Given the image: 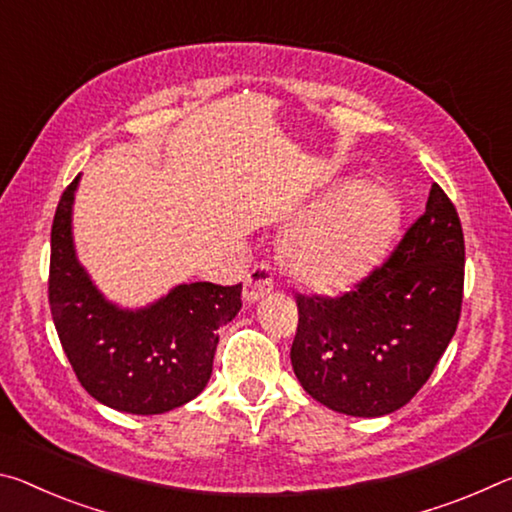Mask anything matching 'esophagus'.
<instances>
[{"label":"esophagus","mask_w":512,"mask_h":512,"mask_svg":"<svg viewBox=\"0 0 512 512\" xmlns=\"http://www.w3.org/2000/svg\"><path fill=\"white\" fill-rule=\"evenodd\" d=\"M274 290V274L270 265H256L254 270L247 274L245 279V290H242V297H245L247 304H256L265 295H270Z\"/></svg>","instance_id":"34e87169"}]
</instances>
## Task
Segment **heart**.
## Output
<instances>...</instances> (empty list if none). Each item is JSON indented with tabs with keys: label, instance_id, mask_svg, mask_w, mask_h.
I'll return each instance as SVG.
<instances>
[{
	"label": "heart",
	"instance_id": "1",
	"mask_svg": "<svg viewBox=\"0 0 512 512\" xmlns=\"http://www.w3.org/2000/svg\"><path fill=\"white\" fill-rule=\"evenodd\" d=\"M395 229L397 206L388 190L370 181L351 183L288 233L281 261L301 288L331 295L379 263Z\"/></svg>",
	"mask_w": 512,
	"mask_h": 512
}]
</instances>
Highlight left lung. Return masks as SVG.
I'll return each instance as SVG.
<instances>
[{
  "mask_svg": "<svg viewBox=\"0 0 512 512\" xmlns=\"http://www.w3.org/2000/svg\"><path fill=\"white\" fill-rule=\"evenodd\" d=\"M463 274L458 213L433 183L424 215L388 263L342 297L297 295L290 360L301 388L351 417H383L406 406L454 338Z\"/></svg>",
  "mask_w": 512,
  "mask_h": 512,
  "instance_id": "8db88e82",
  "label": "left lung"
}]
</instances>
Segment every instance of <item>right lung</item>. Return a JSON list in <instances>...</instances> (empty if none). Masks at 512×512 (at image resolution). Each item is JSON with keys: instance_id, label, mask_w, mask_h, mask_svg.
I'll return each instance as SVG.
<instances>
[{"instance_id": "1", "label": "right lung", "mask_w": 512, "mask_h": 512, "mask_svg": "<svg viewBox=\"0 0 512 512\" xmlns=\"http://www.w3.org/2000/svg\"><path fill=\"white\" fill-rule=\"evenodd\" d=\"M81 174L58 201L52 226L49 306L79 383L99 404L161 415L195 399L213 374L220 335L242 308V283H179L152 304L108 299L81 265L72 213Z\"/></svg>"}]
</instances>
